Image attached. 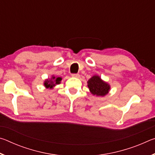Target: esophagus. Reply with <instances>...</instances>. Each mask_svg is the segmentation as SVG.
I'll return each mask as SVG.
<instances>
[{
    "mask_svg": "<svg viewBox=\"0 0 155 155\" xmlns=\"http://www.w3.org/2000/svg\"><path fill=\"white\" fill-rule=\"evenodd\" d=\"M72 77H74V78H79L80 77V74H72Z\"/></svg>",
    "mask_w": 155,
    "mask_h": 155,
    "instance_id": "34e87169",
    "label": "esophagus"
}]
</instances>
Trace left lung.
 I'll list each match as a JSON object with an SVG mask.
<instances>
[{
	"instance_id": "1",
	"label": "left lung",
	"mask_w": 155,
	"mask_h": 155,
	"mask_svg": "<svg viewBox=\"0 0 155 155\" xmlns=\"http://www.w3.org/2000/svg\"><path fill=\"white\" fill-rule=\"evenodd\" d=\"M87 86L90 92L97 96H104L109 93L110 85L101 79L99 76H93L87 81Z\"/></svg>"
}]
</instances>
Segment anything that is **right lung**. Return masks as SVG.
I'll return each mask as SVG.
<instances>
[{
    "mask_svg": "<svg viewBox=\"0 0 155 155\" xmlns=\"http://www.w3.org/2000/svg\"><path fill=\"white\" fill-rule=\"evenodd\" d=\"M61 80L62 78L61 77H54V76H52V78L51 79H46L44 81V85L46 88L52 89L56 85H58V84L61 83Z\"/></svg>",
    "mask_w": 155,
    "mask_h": 155,
    "instance_id": "right-lung-1",
    "label": "right lung"
}]
</instances>
